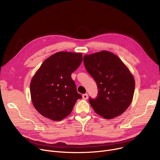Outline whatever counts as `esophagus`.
<instances>
[{"mask_svg":"<svg viewBox=\"0 0 160 160\" xmlns=\"http://www.w3.org/2000/svg\"><path fill=\"white\" fill-rule=\"evenodd\" d=\"M82 98L84 99V100H87L88 98V94H83L82 95Z\"/></svg>","mask_w":160,"mask_h":160,"instance_id":"obj_1","label":"esophagus"}]
</instances>
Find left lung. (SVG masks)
Instances as JSON below:
<instances>
[{
	"instance_id": "obj_1",
	"label": "left lung",
	"mask_w": 160,
	"mask_h": 160,
	"mask_svg": "<svg viewBox=\"0 0 160 160\" xmlns=\"http://www.w3.org/2000/svg\"><path fill=\"white\" fill-rule=\"evenodd\" d=\"M83 63L98 86L97 97L89 100L94 111L105 119L123 114L132 101L135 88L129 68L118 56L105 50L86 55Z\"/></svg>"
}]
</instances>
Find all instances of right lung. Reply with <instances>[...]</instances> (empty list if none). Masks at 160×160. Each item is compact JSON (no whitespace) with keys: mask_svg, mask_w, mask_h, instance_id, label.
<instances>
[{"mask_svg":"<svg viewBox=\"0 0 160 160\" xmlns=\"http://www.w3.org/2000/svg\"><path fill=\"white\" fill-rule=\"evenodd\" d=\"M82 61L81 52L60 51L48 57L30 83V94L35 109L45 118L60 121L71 112L82 96L71 73Z\"/></svg>","mask_w":160,"mask_h":160,"instance_id":"1","label":"right lung"}]
</instances>
